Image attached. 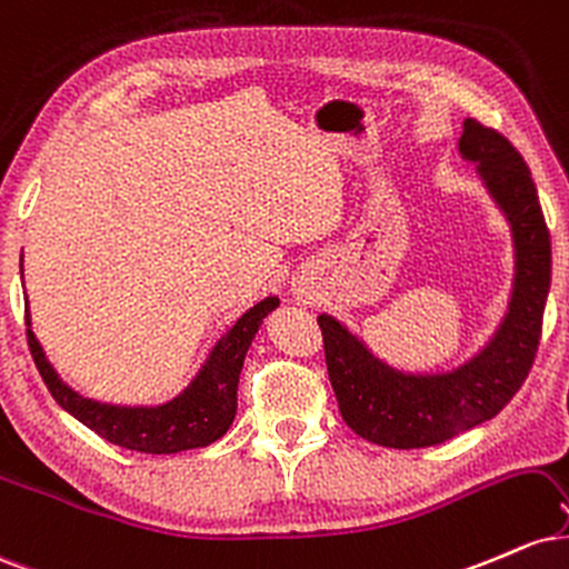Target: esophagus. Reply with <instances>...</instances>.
I'll use <instances>...</instances> for the list:
<instances>
[{
  "mask_svg": "<svg viewBox=\"0 0 569 569\" xmlns=\"http://www.w3.org/2000/svg\"><path fill=\"white\" fill-rule=\"evenodd\" d=\"M296 296H298V298H311L309 292H306V290H296Z\"/></svg>",
  "mask_w": 569,
  "mask_h": 569,
  "instance_id": "1",
  "label": "esophagus"
}]
</instances>
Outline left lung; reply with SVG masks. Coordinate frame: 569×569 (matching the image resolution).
<instances>
[{
  "label": "left lung",
  "instance_id": "8db88e82",
  "mask_svg": "<svg viewBox=\"0 0 569 569\" xmlns=\"http://www.w3.org/2000/svg\"><path fill=\"white\" fill-rule=\"evenodd\" d=\"M477 162L487 191L506 212L517 250L509 313L471 362L439 376H407L367 351L332 317L317 319L325 362L346 426L367 442L393 450L442 445L496 418L522 389L536 362L551 284V237L522 153L492 127L466 119L458 140Z\"/></svg>",
  "mask_w": 569,
  "mask_h": 569
}]
</instances>
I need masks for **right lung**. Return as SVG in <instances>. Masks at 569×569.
Instances as JSON below:
<instances>
[{"label":"right lung","instance_id":"obj_1","mask_svg":"<svg viewBox=\"0 0 569 569\" xmlns=\"http://www.w3.org/2000/svg\"><path fill=\"white\" fill-rule=\"evenodd\" d=\"M277 306L279 298H266L242 313L237 325L218 340L202 372L193 378L189 389L162 407H117L79 397L56 376V370L44 359L42 346L33 338L31 327L26 330V338H29L33 365H37L47 391L79 423L96 431L106 442L124 447V450L172 456L180 450L212 445L229 431L231 420L237 416V386L244 353L250 349L263 317H269ZM26 325H31L29 306H26Z\"/></svg>","mask_w":569,"mask_h":569}]
</instances>
